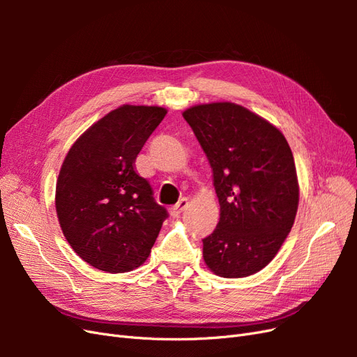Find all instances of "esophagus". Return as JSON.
Returning <instances> with one entry per match:
<instances>
[{
	"mask_svg": "<svg viewBox=\"0 0 357 357\" xmlns=\"http://www.w3.org/2000/svg\"><path fill=\"white\" fill-rule=\"evenodd\" d=\"M188 207H189V201H188L186 198H181V199L174 205V207L171 208L169 213H171L172 218H178V215H180L183 211H185Z\"/></svg>",
	"mask_w": 357,
	"mask_h": 357,
	"instance_id": "34e87169",
	"label": "esophagus"
}]
</instances>
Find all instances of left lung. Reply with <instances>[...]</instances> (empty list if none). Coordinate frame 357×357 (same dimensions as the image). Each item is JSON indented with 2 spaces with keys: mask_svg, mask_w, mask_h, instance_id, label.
<instances>
[{
  "mask_svg": "<svg viewBox=\"0 0 357 357\" xmlns=\"http://www.w3.org/2000/svg\"><path fill=\"white\" fill-rule=\"evenodd\" d=\"M213 171L220 204L215 229L202 240L215 275L241 278L273 261L294 226L299 185L287 139L264 117L234 102L183 112Z\"/></svg>",
  "mask_w": 357,
  "mask_h": 357,
  "instance_id": "8db88e82",
  "label": "left lung"
}]
</instances>
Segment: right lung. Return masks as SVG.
Segmentation results:
<instances>
[{
	"instance_id": "obj_1",
	"label": "right lung",
	"mask_w": 357,
	"mask_h": 357,
	"mask_svg": "<svg viewBox=\"0 0 357 357\" xmlns=\"http://www.w3.org/2000/svg\"><path fill=\"white\" fill-rule=\"evenodd\" d=\"M165 114L158 105H121L86 129L62 162L55 195L61 229L73 250L101 271L143 265L168 218L134 168Z\"/></svg>"
}]
</instances>
